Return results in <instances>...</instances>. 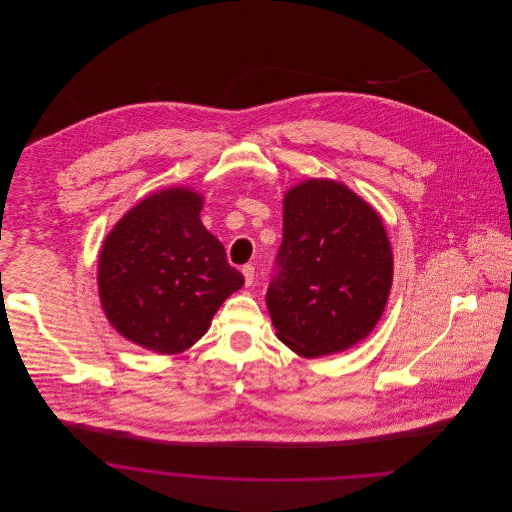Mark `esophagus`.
<instances>
[{"label": "esophagus", "instance_id": "34e87169", "mask_svg": "<svg viewBox=\"0 0 512 512\" xmlns=\"http://www.w3.org/2000/svg\"><path fill=\"white\" fill-rule=\"evenodd\" d=\"M242 272H244L245 286H251L255 282V267L253 265H245L242 268Z\"/></svg>", "mask_w": 512, "mask_h": 512}]
</instances>
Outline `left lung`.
I'll return each instance as SVG.
<instances>
[{
    "mask_svg": "<svg viewBox=\"0 0 512 512\" xmlns=\"http://www.w3.org/2000/svg\"><path fill=\"white\" fill-rule=\"evenodd\" d=\"M391 278L386 228L359 195L318 178L284 195L267 307L276 336L297 355H332L365 340L384 313Z\"/></svg>",
    "mask_w": 512,
    "mask_h": 512,
    "instance_id": "obj_1",
    "label": "left lung"
}]
</instances>
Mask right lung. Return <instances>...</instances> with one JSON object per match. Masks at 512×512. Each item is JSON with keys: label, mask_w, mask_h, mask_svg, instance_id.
<instances>
[{"label": "right lung", "mask_w": 512, "mask_h": 512, "mask_svg": "<svg viewBox=\"0 0 512 512\" xmlns=\"http://www.w3.org/2000/svg\"><path fill=\"white\" fill-rule=\"evenodd\" d=\"M192 188L149 195L122 217L99 251V299L111 326L155 353L199 340L224 299L244 286L203 226Z\"/></svg>", "instance_id": "add662e5"}]
</instances>
